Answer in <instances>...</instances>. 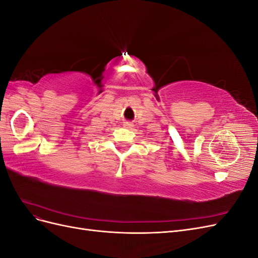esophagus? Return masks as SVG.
<instances>
[{"label": "esophagus", "instance_id": "1", "mask_svg": "<svg viewBox=\"0 0 258 258\" xmlns=\"http://www.w3.org/2000/svg\"><path fill=\"white\" fill-rule=\"evenodd\" d=\"M123 127L127 129H131L132 127H134V123H132L131 121H126V122H123Z\"/></svg>", "mask_w": 258, "mask_h": 258}]
</instances>
